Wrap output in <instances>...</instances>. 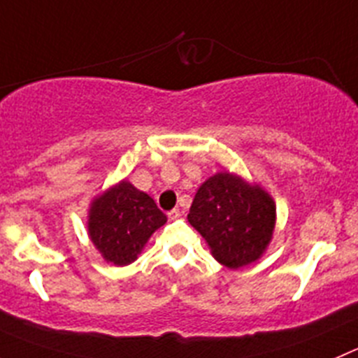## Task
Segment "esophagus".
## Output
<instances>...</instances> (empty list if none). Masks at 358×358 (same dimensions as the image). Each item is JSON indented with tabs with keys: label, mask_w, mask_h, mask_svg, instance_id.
Segmentation results:
<instances>
[{
	"label": "esophagus",
	"mask_w": 358,
	"mask_h": 358,
	"mask_svg": "<svg viewBox=\"0 0 358 358\" xmlns=\"http://www.w3.org/2000/svg\"><path fill=\"white\" fill-rule=\"evenodd\" d=\"M181 210L179 209H172L169 210V220H177V217H181Z\"/></svg>",
	"instance_id": "34e87169"
}]
</instances>
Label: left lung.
I'll list each match as a JSON object with an SVG mask.
<instances>
[{
    "instance_id": "8db88e82",
    "label": "left lung",
    "mask_w": 358,
    "mask_h": 358,
    "mask_svg": "<svg viewBox=\"0 0 358 358\" xmlns=\"http://www.w3.org/2000/svg\"><path fill=\"white\" fill-rule=\"evenodd\" d=\"M188 221L220 264L239 268L257 260L271 243L275 207L260 186L220 172L199 188Z\"/></svg>"
}]
</instances>
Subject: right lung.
Masks as SVG:
<instances>
[{"mask_svg":"<svg viewBox=\"0 0 358 358\" xmlns=\"http://www.w3.org/2000/svg\"><path fill=\"white\" fill-rule=\"evenodd\" d=\"M165 221L151 196L122 181L91 206L90 237L105 260L128 265Z\"/></svg>","mask_w":358,"mask_h":358,"instance_id":"right-lung-1","label":"right lung"}]
</instances>
